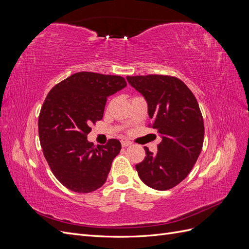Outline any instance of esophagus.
I'll use <instances>...</instances> for the list:
<instances>
[{"instance_id":"1","label":"esophagus","mask_w":249,"mask_h":249,"mask_svg":"<svg viewBox=\"0 0 249 249\" xmlns=\"http://www.w3.org/2000/svg\"><path fill=\"white\" fill-rule=\"evenodd\" d=\"M130 145H132V142H130V141H122V146L123 147H126V146H130Z\"/></svg>"}]
</instances>
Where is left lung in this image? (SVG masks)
<instances>
[{"label":"left lung","mask_w":249,"mask_h":249,"mask_svg":"<svg viewBox=\"0 0 249 249\" xmlns=\"http://www.w3.org/2000/svg\"><path fill=\"white\" fill-rule=\"evenodd\" d=\"M126 80L145 97L152 118L148 126L162 137L157 154L144 147V160L136 164L138 176L153 189H171L189 175L202 148L205 124L196 97L173 76H127Z\"/></svg>","instance_id":"left-lung-1"}]
</instances>
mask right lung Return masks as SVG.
<instances>
[{
	"instance_id": "obj_1",
	"label": "right lung",
	"mask_w": 249,
	"mask_h": 249,
	"mask_svg": "<svg viewBox=\"0 0 249 249\" xmlns=\"http://www.w3.org/2000/svg\"><path fill=\"white\" fill-rule=\"evenodd\" d=\"M126 86L120 76L90 71L71 74L51 89L38 117L44 158L53 175L67 189L89 193L106 182L122 144L109 139L94 146L90 125L103 118L107 97Z\"/></svg>"
}]
</instances>
